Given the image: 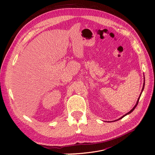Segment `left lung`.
Returning a JSON list of instances; mask_svg holds the SVG:
<instances>
[{
	"label": "left lung",
	"instance_id": "8db88e82",
	"mask_svg": "<svg viewBox=\"0 0 155 155\" xmlns=\"http://www.w3.org/2000/svg\"><path fill=\"white\" fill-rule=\"evenodd\" d=\"M144 86H145V78H144V83H143V88H142V92H143V88H144ZM142 92L141 93H140V96H139V97H138V100H137V104H136V105L134 106V107L133 108V109H131L129 112H127V114H125V115H124L123 116H121V118H119V119H118V120H120V119H121V118H124V116H127V114H129L130 113H131V112H132L134 110V109H135V108H136V107H137V105H138V101H139V100H140V96H141V94H142ZM116 121V120H114V121Z\"/></svg>",
	"mask_w": 155,
	"mask_h": 155
}]
</instances>
